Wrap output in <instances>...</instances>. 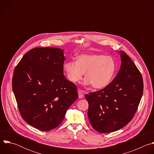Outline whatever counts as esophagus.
<instances>
[{"label":"esophagus","instance_id":"obj_1","mask_svg":"<svg viewBox=\"0 0 154 154\" xmlns=\"http://www.w3.org/2000/svg\"><path fill=\"white\" fill-rule=\"evenodd\" d=\"M78 94H79V98L82 99L83 97V91L81 90H79L78 91Z\"/></svg>","mask_w":154,"mask_h":154}]
</instances>
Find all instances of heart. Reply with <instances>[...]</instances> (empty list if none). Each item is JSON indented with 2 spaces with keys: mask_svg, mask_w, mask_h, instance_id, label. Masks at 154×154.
I'll return each instance as SVG.
<instances>
[{
  "mask_svg": "<svg viewBox=\"0 0 154 154\" xmlns=\"http://www.w3.org/2000/svg\"><path fill=\"white\" fill-rule=\"evenodd\" d=\"M64 69L71 82H80L85 73V85H91L93 88L100 90L112 81L116 65L110 57L100 54H82L77 57L75 62L65 63Z\"/></svg>",
  "mask_w": 154,
  "mask_h": 154,
  "instance_id": "heart-1",
  "label": "heart"
}]
</instances>
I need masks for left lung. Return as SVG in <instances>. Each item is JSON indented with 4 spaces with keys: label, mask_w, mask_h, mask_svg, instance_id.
<instances>
[{
    "label": "left lung",
    "mask_w": 154,
    "mask_h": 154,
    "mask_svg": "<svg viewBox=\"0 0 154 154\" xmlns=\"http://www.w3.org/2000/svg\"><path fill=\"white\" fill-rule=\"evenodd\" d=\"M120 56L121 68L114 80L103 89L85 95L90 122L99 133L125 127L133 119L143 95L141 72L125 52Z\"/></svg>",
    "instance_id": "8db88e82"
}]
</instances>
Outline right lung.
Here are the masks:
<instances>
[{
	"instance_id": "1",
	"label": "right lung",
	"mask_w": 154,
	"mask_h": 154,
	"mask_svg": "<svg viewBox=\"0 0 154 154\" xmlns=\"http://www.w3.org/2000/svg\"><path fill=\"white\" fill-rule=\"evenodd\" d=\"M65 59L61 49L36 48L27 52L14 70L12 88L20 114L38 130L58 127L78 98L76 85L63 75Z\"/></svg>"
}]
</instances>
